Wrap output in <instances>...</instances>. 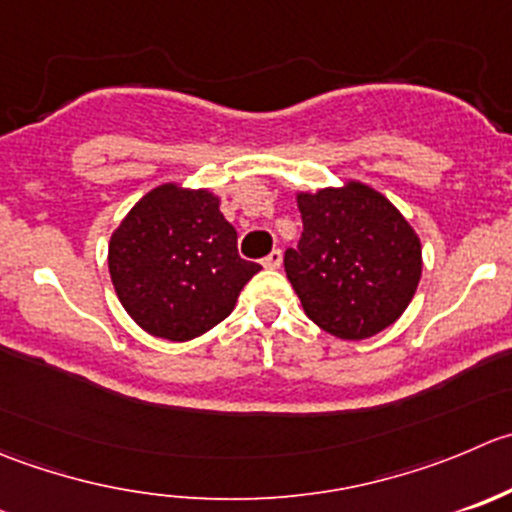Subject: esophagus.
Returning <instances> with one entry per match:
<instances>
[{"label":"esophagus","instance_id":"1","mask_svg":"<svg viewBox=\"0 0 512 512\" xmlns=\"http://www.w3.org/2000/svg\"><path fill=\"white\" fill-rule=\"evenodd\" d=\"M262 265H265L267 270H277V267L282 265V252L280 250H272L270 255H267L265 260H262Z\"/></svg>","mask_w":512,"mask_h":512}]
</instances>
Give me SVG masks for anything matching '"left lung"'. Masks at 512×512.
I'll return each instance as SVG.
<instances>
[{
  "label": "left lung",
  "mask_w": 512,
  "mask_h": 512,
  "mask_svg": "<svg viewBox=\"0 0 512 512\" xmlns=\"http://www.w3.org/2000/svg\"><path fill=\"white\" fill-rule=\"evenodd\" d=\"M297 207L305 232L285 272L305 315L350 342L393 325L423 275V245L403 212L360 180L297 192Z\"/></svg>",
  "instance_id": "obj_1"
}]
</instances>
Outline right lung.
I'll list each match as a JSON object with an SVG mask.
<instances>
[{
    "label": "right lung",
    "instance_id": "right-lung-1",
    "mask_svg": "<svg viewBox=\"0 0 512 512\" xmlns=\"http://www.w3.org/2000/svg\"><path fill=\"white\" fill-rule=\"evenodd\" d=\"M109 277L127 315L150 335L185 342L205 335L262 270L237 255V232L215 192L165 182L114 227Z\"/></svg>",
    "mask_w": 512,
    "mask_h": 512
}]
</instances>
